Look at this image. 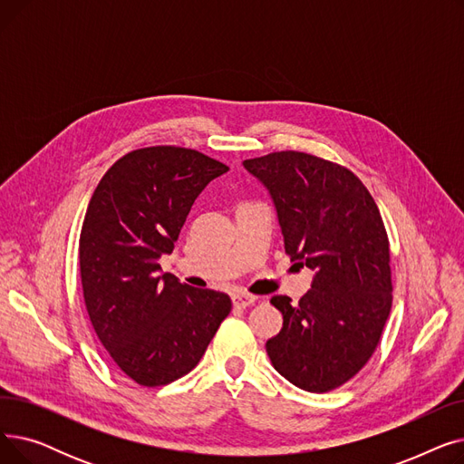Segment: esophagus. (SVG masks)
Returning a JSON list of instances; mask_svg holds the SVG:
<instances>
[{"label": "esophagus", "mask_w": 464, "mask_h": 464, "mask_svg": "<svg viewBox=\"0 0 464 464\" xmlns=\"http://www.w3.org/2000/svg\"><path fill=\"white\" fill-rule=\"evenodd\" d=\"M256 301H257L256 295L245 294V291H238V294L233 295V304H235V306H242V308H246V306L254 304Z\"/></svg>", "instance_id": "1"}]
</instances>
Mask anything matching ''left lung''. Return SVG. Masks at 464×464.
I'll use <instances>...</instances> for the list:
<instances>
[{"instance_id":"8db88e82","label":"left lung","mask_w":464,"mask_h":464,"mask_svg":"<svg viewBox=\"0 0 464 464\" xmlns=\"http://www.w3.org/2000/svg\"><path fill=\"white\" fill-rule=\"evenodd\" d=\"M242 165L271 195L285 254L314 271L297 304L271 299L284 327L266 340V353L287 382L327 393L367 364L392 310L380 210L352 170L322 158L287 150Z\"/></svg>"}]
</instances>
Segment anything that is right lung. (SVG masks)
Listing matches in <instances>:
<instances>
[{
    "mask_svg": "<svg viewBox=\"0 0 464 464\" xmlns=\"http://www.w3.org/2000/svg\"><path fill=\"white\" fill-rule=\"evenodd\" d=\"M227 170L198 150L150 146L120 158L92 195L79 242L84 303L97 338L139 385L188 374L231 312L229 295L160 266L193 201Z\"/></svg>",
    "mask_w": 464,
    "mask_h": 464,
    "instance_id": "obj_1",
    "label": "right lung"
}]
</instances>
